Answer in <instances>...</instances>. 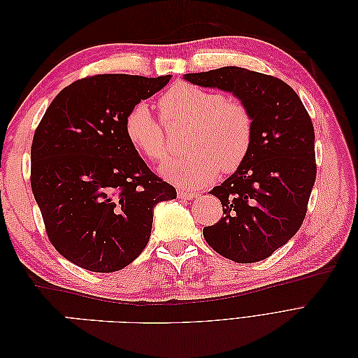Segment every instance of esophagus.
<instances>
[{
	"mask_svg": "<svg viewBox=\"0 0 358 358\" xmlns=\"http://www.w3.org/2000/svg\"><path fill=\"white\" fill-rule=\"evenodd\" d=\"M178 194H179V199H182V200H192V199L197 197L196 192L188 191V189H179Z\"/></svg>",
	"mask_w": 358,
	"mask_h": 358,
	"instance_id": "esophagus-1",
	"label": "esophagus"
}]
</instances>
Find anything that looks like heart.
<instances>
[{"label": "heart", "instance_id": "obj_1", "mask_svg": "<svg viewBox=\"0 0 358 358\" xmlns=\"http://www.w3.org/2000/svg\"><path fill=\"white\" fill-rule=\"evenodd\" d=\"M158 117L138 103L124 117V133L131 146L148 161L169 159L167 128L185 127L183 148L189 152L164 167L162 175L182 187L199 188L213 180L220 170L239 169L252 146L254 119L239 100H229L218 91L176 83L158 100Z\"/></svg>", "mask_w": 358, "mask_h": 358}]
</instances>
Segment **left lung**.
I'll list each match as a JSON object with an SVG mask.
<instances>
[{"label": "left lung", "mask_w": 358, "mask_h": 358, "mask_svg": "<svg viewBox=\"0 0 358 358\" xmlns=\"http://www.w3.org/2000/svg\"><path fill=\"white\" fill-rule=\"evenodd\" d=\"M188 82L233 92L254 119V138L243 164L210 192L222 218L204 227V241L236 263L272 255L305 220L317 178L315 133L308 110L289 85L241 67L185 74Z\"/></svg>", "instance_id": "obj_1"}]
</instances>
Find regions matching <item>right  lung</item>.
Returning a JSON list of instances; mask_svg holds the SVG:
<instances>
[{
    "label": "right lung",
    "instance_id": "obj_1",
    "mask_svg": "<svg viewBox=\"0 0 358 358\" xmlns=\"http://www.w3.org/2000/svg\"><path fill=\"white\" fill-rule=\"evenodd\" d=\"M170 79L88 76L66 86L36 128L31 189L50 243L76 266L127 267L149 242L154 206L176 199L124 133L127 112Z\"/></svg>",
    "mask_w": 358,
    "mask_h": 358
}]
</instances>
